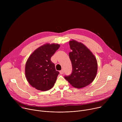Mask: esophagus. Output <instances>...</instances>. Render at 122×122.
Wrapping results in <instances>:
<instances>
[{
  "mask_svg": "<svg viewBox=\"0 0 122 122\" xmlns=\"http://www.w3.org/2000/svg\"><path fill=\"white\" fill-rule=\"evenodd\" d=\"M59 72H60V74H63L64 73V71H63V70H61L59 71Z\"/></svg>",
  "mask_w": 122,
  "mask_h": 122,
  "instance_id": "34e87169",
  "label": "esophagus"
}]
</instances>
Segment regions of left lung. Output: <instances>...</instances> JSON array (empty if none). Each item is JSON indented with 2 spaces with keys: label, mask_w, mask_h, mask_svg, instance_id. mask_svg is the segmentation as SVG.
Listing matches in <instances>:
<instances>
[{
  "label": "left lung",
  "mask_w": 122,
  "mask_h": 122,
  "mask_svg": "<svg viewBox=\"0 0 122 122\" xmlns=\"http://www.w3.org/2000/svg\"><path fill=\"white\" fill-rule=\"evenodd\" d=\"M71 52L69 56L72 72L65 79L73 87L81 88L89 85L95 79L97 71V59L91 51L81 42L72 40L69 41Z\"/></svg>",
  "instance_id": "8db88e82"
}]
</instances>
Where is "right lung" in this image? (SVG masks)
Masks as SVG:
<instances>
[{
	"instance_id": "obj_1",
	"label": "right lung",
	"mask_w": 122,
	"mask_h": 122,
	"mask_svg": "<svg viewBox=\"0 0 122 122\" xmlns=\"http://www.w3.org/2000/svg\"><path fill=\"white\" fill-rule=\"evenodd\" d=\"M60 46L56 43L45 44L35 50L27 59L25 75L33 87L45 91L54 86L59 72L51 58Z\"/></svg>"
}]
</instances>
